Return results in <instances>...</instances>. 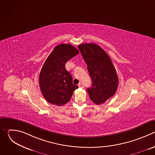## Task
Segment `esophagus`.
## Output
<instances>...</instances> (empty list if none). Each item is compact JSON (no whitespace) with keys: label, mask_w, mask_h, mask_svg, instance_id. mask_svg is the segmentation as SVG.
<instances>
[{"label":"esophagus","mask_w":155,"mask_h":155,"mask_svg":"<svg viewBox=\"0 0 155 155\" xmlns=\"http://www.w3.org/2000/svg\"><path fill=\"white\" fill-rule=\"evenodd\" d=\"M78 87H81V88H83V87H84V86H83V84L82 83H79L78 84Z\"/></svg>","instance_id":"34e87169"}]
</instances>
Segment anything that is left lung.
Wrapping results in <instances>:
<instances>
[{
    "label": "left lung",
    "mask_w": 155,
    "mask_h": 155,
    "mask_svg": "<svg viewBox=\"0 0 155 155\" xmlns=\"http://www.w3.org/2000/svg\"><path fill=\"white\" fill-rule=\"evenodd\" d=\"M93 82L87 88L91 100L97 105L103 104L117 91L118 78L111 59L105 51L94 43H83L78 46Z\"/></svg>",
    "instance_id": "left-lung-1"
}]
</instances>
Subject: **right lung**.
<instances>
[{
    "mask_svg": "<svg viewBox=\"0 0 155 155\" xmlns=\"http://www.w3.org/2000/svg\"><path fill=\"white\" fill-rule=\"evenodd\" d=\"M78 53V50L70 44H60L44 62L39 84L43 97L49 103L58 106L67 104L78 88L73 84L72 77L65 66L68 61Z\"/></svg>",
    "mask_w": 155,
    "mask_h": 155,
    "instance_id": "obj_1",
    "label": "right lung"
}]
</instances>
